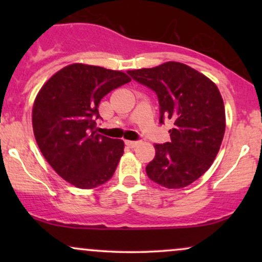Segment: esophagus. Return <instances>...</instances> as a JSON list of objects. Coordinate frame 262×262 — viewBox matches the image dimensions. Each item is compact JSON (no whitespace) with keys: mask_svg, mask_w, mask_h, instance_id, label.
<instances>
[{"mask_svg":"<svg viewBox=\"0 0 262 262\" xmlns=\"http://www.w3.org/2000/svg\"><path fill=\"white\" fill-rule=\"evenodd\" d=\"M125 144H127L129 148H135V146L139 144V141L138 140H125Z\"/></svg>","mask_w":262,"mask_h":262,"instance_id":"34e87169","label":"esophagus"}]
</instances>
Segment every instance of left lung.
Listing matches in <instances>:
<instances>
[{
	"mask_svg": "<svg viewBox=\"0 0 262 262\" xmlns=\"http://www.w3.org/2000/svg\"><path fill=\"white\" fill-rule=\"evenodd\" d=\"M128 74L156 93L160 124L167 118L173 122L171 140L155 144V158L145 167L146 175L166 188L191 185L209 169L224 137L225 110L218 87L176 61Z\"/></svg>",
	"mask_w": 262,
	"mask_h": 262,
	"instance_id": "1",
	"label": "left lung"
}]
</instances>
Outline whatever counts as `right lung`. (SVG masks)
<instances>
[{"label": "right lung", "instance_id": "1", "mask_svg": "<svg viewBox=\"0 0 262 262\" xmlns=\"http://www.w3.org/2000/svg\"><path fill=\"white\" fill-rule=\"evenodd\" d=\"M129 81L122 71L73 64L41 87L33 106V130L45 160L65 181L89 189L113 176L124 143L98 134L96 121L102 98Z\"/></svg>", "mask_w": 262, "mask_h": 262}]
</instances>
